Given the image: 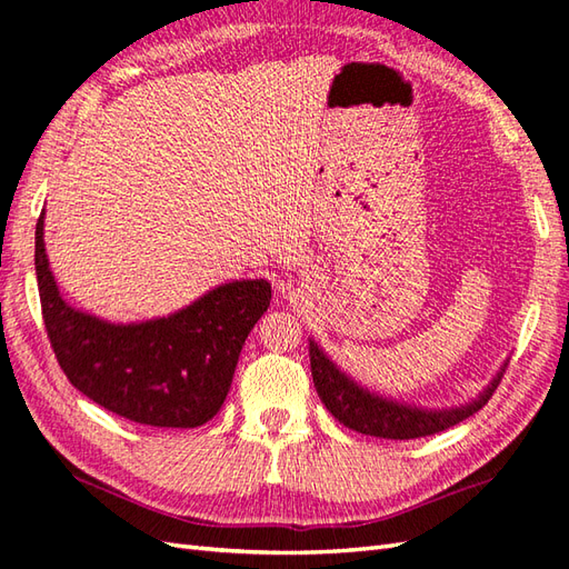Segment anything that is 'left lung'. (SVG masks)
Instances as JSON below:
<instances>
[{
    "mask_svg": "<svg viewBox=\"0 0 569 569\" xmlns=\"http://www.w3.org/2000/svg\"><path fill=\"white\" fill-rule=\"evenodd\" d=\"M310 368L319 399H322L327 411L339 423L362 435L385 437V440H416V437H428L461 423V420L483 409L492 391L498 389L505 372L502 370L495 377L490 387L476 401L461 406V409L426 411L370 395L368 389L358 387L351 377H346L333 366L315 341H310Z\"/></svg>",
    "mask_w": 569,
    "mask_h": 569,
    "instance_id": "left-lung-1",
    "label": "left lung"
}]
</instances>
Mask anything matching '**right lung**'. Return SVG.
I'll return each instance as SVG.
<instances>
[{"mask_svg":"<svg viewBox=\"0 0 569 569\" xmlns=\"http://www.w3.org/2000/svg\"><path fill=\"white\" fill-rule=\"evenodd\" d=\"M36 276L48 339L67 380L127 420L153 428H197L228 397L247 333L267 312L271 283L232 281L170 317L110 325L60 296L36 223Z\"/></svg>","mask_w":569,"mask_h":569,"instance_id":"right-lung-1","label":"right lung"}]
</instances>
